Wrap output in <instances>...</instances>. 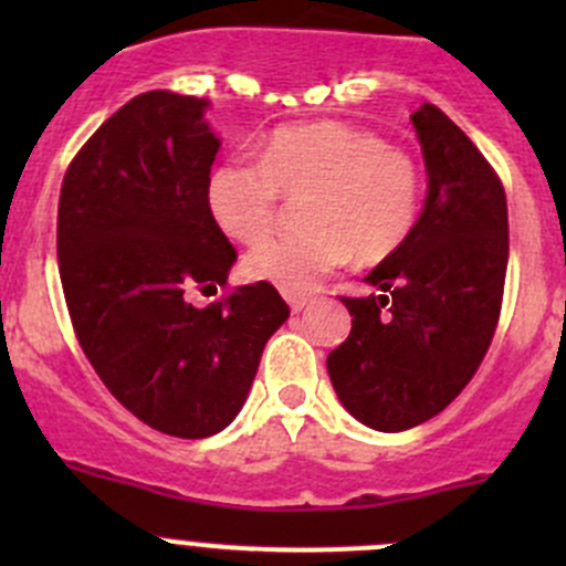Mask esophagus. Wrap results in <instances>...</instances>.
Here are the masks:
<instances>
[{"label": "esophagus", "mask_w": 566, "mask_h": 566, "mask_svg": "<svg viewBox=\"0 0 566 566\" xmlns=\"http://www.w3.org/2000/svg\"><path fill=\"white\" fill-rule=\"evenodd\" d=\"M284 298H287L290 310H293L295 315H298V312H304L306 306L312 304V298H306V295H284Z\"/></svg>", "instance_id": "esophagus-1"}]
</instances>
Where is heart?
Listing matches in <instances>:
<instances>
[{
	"mask_svg": "<svg viewBox=\"0 0 566 566\" xmlns=\"http://www.w3.org/2000/svg\"><path fill=\"white\" fill-rule=\"evenodd\" d=\"M310 230L271 238L247 254L256 282L304 295L356 256L378 262L408 241L421 208V172L408 153L345 123L284 125L268 134L260 164H219L208 180V210L219 230L254 243L276 221L279 193H304Z\"/></svg>",
	"mask_w": 566,
	"mask_h": 566,
	"instance_id": "1",
	"label": "heart"
}]
</instances>
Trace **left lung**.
<instances>
[{
  "label": "left lung",
  "mask_w": 566,
  "mask_h": 566,
  "mask_svg": "<svg viewBox=\"0 0 566 566\" xmlns=\"http://www.w3.org/2000/svg\"><path fill=\"white\" fill-rule=\"evenodd\" d=\"M427 167L413 232L342 298L350 336L328 353L336 397L361 424L402 432L441 413L482 364L510 260L506 193L482 153L432 104L410 114Z\"/></svg>",
  "instance_id": "1"
}]
</instances>
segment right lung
<instances>
[{"instance_id":"1","label":"right lung","mask_w":566,"mask_h":566,"mask_svg":"<svg viewBox=\"0 0 566 566\" xmlns=\"http://www.w3.org/2000/svg\"><path fill=\"white\" fill-rule=\"evenodd\" d=\"M210 101L136 95L67 167L56 256L78 345L106 389L153 430L208 438L247 402L265 342L290 317L268 282L197 310L238 254L208 210L221 139Z\"/></svg>"}]
</instances>
